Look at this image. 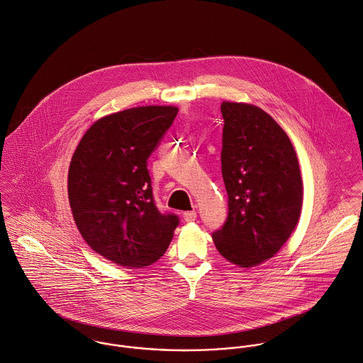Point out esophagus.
I'll list each match as a JSON object with an SVG mask.
<instances>
[{
	"instance_id": "34e87169",
	"label": "esophagus",
	"mask_w": 363,
	"mask_h": 363,
	"mask_svg": "<svg viewBox=\"0 0 363 363\" xmlns=\"http://www.w3.org/2000/svg\"><path fill=\"white\" fill-rule=\"evenodd\" d=\"M182 218L185 221H195L196 220V212L195 211H192V212H185L184 215H182Z\"/></svg>"
}]
</instances>
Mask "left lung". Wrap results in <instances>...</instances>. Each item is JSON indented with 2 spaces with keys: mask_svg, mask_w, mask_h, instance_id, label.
<instances>
[{
  "mask_svg": "<svg viewBox=\"0 0 363 363\" xmlns=\"http://www.w3.org/2000/svg\"><path fill=\"white\" fill-rule=\"evenodd\" d=\"M221 174L228 216L213 233L223 258L252 268L272 258L298 223L303 181L286 132L261 108L221 102Z\"/></svg>",
  "mask_w": 363,
  "mask_h": 363,
  "instance_id": "8db88e82",
  "label": "left lung"
}]
</instances>
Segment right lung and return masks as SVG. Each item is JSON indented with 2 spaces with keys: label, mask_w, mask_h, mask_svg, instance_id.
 <instances>
[{
  "label": "right lung",
  "mask_w": 363,
  "mask_h": 363,
  "mask_svg": "<svg viewBox=\"0 0 363 363\" xmlns=\"http://www.w3.org/2000/svg\"><path fill=\"white\" fill-rule=\"evenodd\" d=\"M177 113V106L148 105L106 115L74 151L67 178L74 221L85 242L116 265H151L174 237L178 218L155 208L147 160Z\"/></svg>",
  "instance_id": "obj_1"
}]
</instances>
